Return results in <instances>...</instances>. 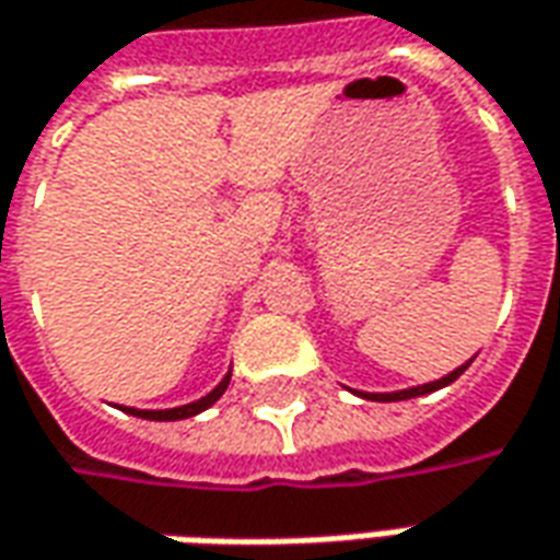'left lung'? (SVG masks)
Returning a JSON list of instances; mask_svg holds the SVG:
<instances>
[{
  "label": "left lung",
  "mask_w": 560,
  "mask_h": 560,
  "mask_svg": "<svg viewBox=\"0 0 560 560\" xmlns=\"http://www.w3.org/2000/svg\"><path fill=\"white\" fill-rule=\"evenodd\" d=\"M469 368V361L463 364V368H456V371H451L447 376H441V380H435V383H423V386H413V389H401V392H355V395H361V398H368V401H405V398H420V395H429V392L441 389V386H451L456 376L463 374Z\"/></svg>",
  "instance_id": "8db88e82"
}]
</instances>
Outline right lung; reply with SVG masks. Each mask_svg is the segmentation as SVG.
Returning <instances> with one entry per match:
<instances>
[{"mask_svg":"<svg viewBox=\"0 0 560 560\" xmlns=\"http://www.w3.org/2000/svg\"><path fill=\"white\" fill-rule=\"evenodd\" d=\"M230 376L232 371L220 383H217L214 389L208 392L205 398H199V401H189V405H184V408H168V410H137V408H121L125 413H135V417H143V420H159V423H171V420H186V417H196V413H201V410H208L211 405H214L217 398L226 392V386H230Z\"/></svg>","mask_w":560,"mask_h":560,"instance_id":"right-lung-1","label":"right lung"}]
</instances>
